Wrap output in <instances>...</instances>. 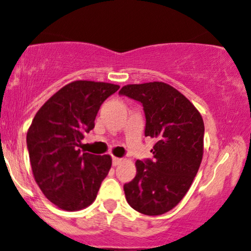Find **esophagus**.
<instances>
[{"mask_svg":"<svg viewBox=\"0 0 251 251\" xmlns=\"http://www.w3.org/2000/svg\"><path fill=\"white\" fill-rule=\"evenodd\" d=\"M122 161H123L122 158H117V156H113V158H112V164H113V166L120 165V164H122Z\"/></svg>","mask_w":251,"mask_h":251,"instance_id":"obj_1","label":"esophagus"}]
</instances>
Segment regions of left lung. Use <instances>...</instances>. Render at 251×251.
Listing matches in <instances>:
<instances>
[{
  "label": "left lung",
  "mask_w": 251,
  "mask_h": 251,
  "mask_svg": "<svg viewBox=\"0 0 251 251\" xmlns=\"http://www.w3.org/2000/svg\"><path fill=\"white\" fill-rule=\"evenodd\" d=\"M119 95L141 102L145 135L155 138L153 159L137 160V175L124 185L126 200L137 212L155 216L182 200L203 155L204 125L200 112L182 93L162 81L129 84Z\"/></svg>",
  "instance_id": "obj_1"
}]
</instances>
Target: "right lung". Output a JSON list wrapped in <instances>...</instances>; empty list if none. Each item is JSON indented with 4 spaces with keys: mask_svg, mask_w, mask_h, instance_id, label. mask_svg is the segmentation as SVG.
<instances>
[{
    "mask_svg": "<svg viewBox=\"0 0 251 251\" xmlns=\"http://www.w3.org/2000/svg\"><path fill=\"white\" fill-rule=\"evenodd\" d=\"M119 85L76 80L63 86L38 110L26 133L35 181L57 207L76 212L92 203L112 165L110 155L78 150L95 127L100 105Z\"/></svg>",
    "mask_w": 251,
    "mask_h": 251,
    "instance_id": "right-lung-1",
    "label": "right lung"
}]
</instances>
